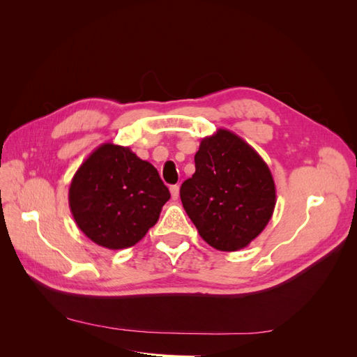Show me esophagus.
Segmentation results:
<instances>
[{
	"mask_svg": "<svg viewBox=\"0 0 357 357\" xmlns=\"http://www.w3.org/2000/svg\"><path fill=\"white\" fill-rule=\"evenodd\" d=\"M169 190H171V197H172V199H177V198H178V193H180V188H178V185L171 186V188H169Z\"/></svg>",
	"mask_w": 357,
	"mask_h": 357,
	"instance_id": "1",
	"label": "esophagus"
}]
</instances>
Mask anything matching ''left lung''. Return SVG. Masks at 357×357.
<instances>
[{
    "instance_id": "left-lung-1",
    "label": "left lung",
    "mask_w": 357,
    "mask_h": 357,
    "mask_svg": "<svg viewBox=\"0 0 357 357\" xmlns=\"http://www.w3.org/2000/svg\"><path fill=\"white\" fill-rule=\"evenodd\" d=\"M183 208L202 240L236 252L261 234L275 208V183L266 162L241 137L218 129L202 138L195 174L180 188Z\"/></svg>"
}]
</instances>
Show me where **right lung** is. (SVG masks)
I'll use <instances>...</instances> for the list:
<instances>
[{
  "label": "right lung",
  "instance_id": "add662e5",
  "mask_svg": "<svg viewBox=\"0 0 357 357\" xmlns=\"http://www.w3.org/2000/svg\"><path fill=\"white\" fill-rule=\"evenodd\" d=\"M169 197L150 162L113 143L101 144L86 158L68 190L79 229L110 250L132 247L142 240Z\"/></svg>",
  "mask_w": 357,
  "mask_h": 357
}]
</instances>
